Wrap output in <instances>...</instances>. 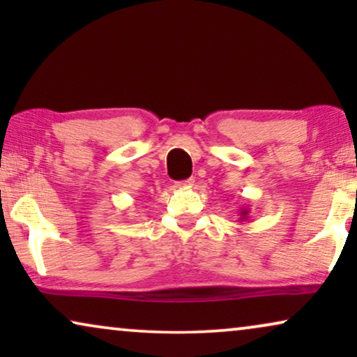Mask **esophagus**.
I'll return each instance as SVG.
<instances>
[{
	"label": "esophagus",
	"mask_w": 357,
	"mask_h": 357,
	"mask_svg": "<svg viewBox=\"0 0 357 357\" xmlns=\"http://www.w3.org/2000/svg\"><path fill=\"white\" fill-rule=\"evenodd\" d=\"M193 183H195V178H187V180H182V182H177L175 185H177L178 188H190Z\"/></svg>",
	"instance_id": "34e87169"
}]
</instances>
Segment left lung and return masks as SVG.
<instances>
[{
	"instance_id": "1",
	"label": "left lung",
	"mask_w": 357,
	"mask_h": 357,
	"mask_svg": "<svg viewBox=\"0 0 357 357\" xmlns=\"http://www.w3.org/2000/svg\"><path fill=\"white\" fill-rule=\"evenodd\" d=\"M238 216H241V221H247V219L250 218V208L242 206L238 209Z\"/></svg>"
}]
</instances>
